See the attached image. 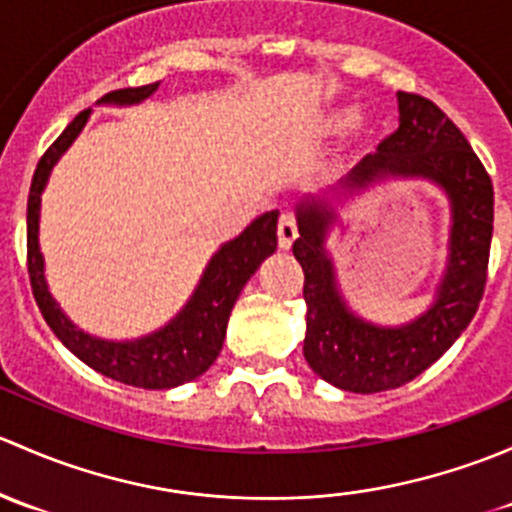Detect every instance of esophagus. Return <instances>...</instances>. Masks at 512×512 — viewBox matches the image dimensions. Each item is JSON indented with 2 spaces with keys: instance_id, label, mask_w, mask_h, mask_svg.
<instances>
[{
  "instance_id": "obj_1",
  "label": "esophagus",
  "mask_w": 512,
  "mask_h": 512,
  "mask_svg": "<svg viewBox=\"0 0 512 512\" xmlns=\"http://www.w3.org/2000/svg\"><path fill=\"white\" fill-rule=\"evenodd\" d=\"M295 239H298V224H295L291 214H283V217L278 219V249L288 251Z\"/></svg>"
}]
</instances>
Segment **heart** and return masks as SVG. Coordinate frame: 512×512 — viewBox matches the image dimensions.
I'll use <instances>...</instances> for the list:
<instances>
[{
  "label": "heart",
  "mask_w": 512,
  "mask_h": 512,
  "mask_svg": "<svg viewBox=\"0 0 512 512\" xmlns=\"http://www.w3.org/2000/svg\"><path fill=\"white\" fill-rule=\"evenodd\" d=\"M362 118H365V110L357 103H337L325 108L318 118L313 120V135L320 140H337L350 135L352 130L360 128ZM377 145V128H365L362 130V142L357 147V160L367 157L372 152V147Z\"/></svg>",
  "instance_id": "obj_1"
}]
</instances>
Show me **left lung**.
I'll return each instance as SVG.
<instances>
[{
  "instance_id": "obj_1",
  "label": "left lung",
  "mask_w": 512,
  "mask_h": 512,
  "mask_svg": "<svg viewBox=\"0 0 512 512\" xmlns=\"http://www.w3.org/2000/svg\"><path fill=\"white\" fill-rule=\"evenodd\" d=\"M399 128L367 155L342 184L347 197L392 179H426L451 207L449 256L429 308L404 325L360 318L337 283L328 236L340 214L333 202L298 204L293 256L303 266V355L315 374L337 389L374 394L397 389L434 365L458 340L483 298L493 239V184L461 130L439 105L414 93H397ZM342 199V202H345Z\"/></svg>"
}]
</instances>
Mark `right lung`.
Wrapping results in <instances>:
<instances>
[{
  "label": "right lung",
  "instance_id": "right-lung-1",
  "mask_svg": "<svg viewBox=\"0 0 512 512\" xmlns=\"http://www.w3.org/2000/svg\"><path fill=\"white\" fill-rule=\"evenodd\" d=\"M157 88L160 83L125 88V91L103 96L98 105H138L150 98ZM91 113V108L83 110L68 123V128L56 138L54 145L44 152L36 165L34 179H31L29 204H26V261H29L31 291H34L36 305L54 335L88 367L115 382L130 384V387H179V384L192 382L199 374L207 372L219 357L226 337V323H229L236 298L258 271V266L276 251L278 212L273 209V212L261 214L236 239L221 244L217 254L209 258L207 268L184 308L160 330L135 337V340H105V337L86 333L63 313L49 291L44 254L39 249V221L41 194L49 184L51 172L63 152L86 128Z\"/></svg>",
  "mask_w": 512,
  "mask_h": 512
}]
</instances>
